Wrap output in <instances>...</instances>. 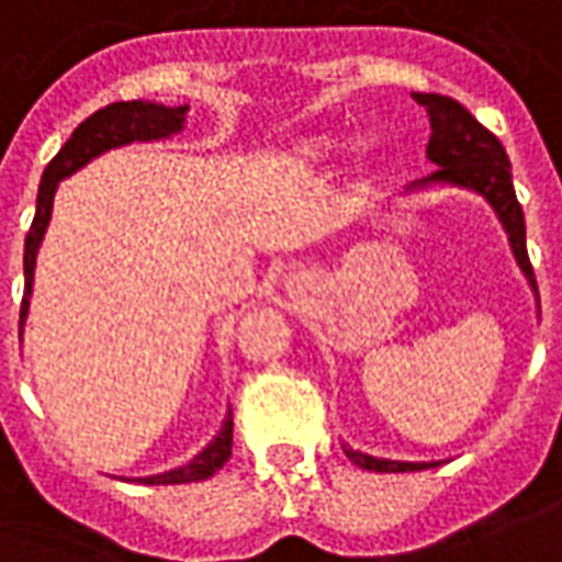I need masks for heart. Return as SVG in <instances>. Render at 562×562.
<instances>
[{
    "label": "heart",
    "instance_id": "1",
    "mask_svg": "<svg viewBox=\"0 0 562 562\" xmlns=\"http://www.w3.org/2000/svg\"><path fill=\"white\" fill-rule=\"evenodd\" d=\"M340 151V143L331 136H313L307 143H301L297 148V160L301 164H322V160H331Z\"/></svg>",
    "mask_w": 562,
    "mask_h": 562
}]
</instances>
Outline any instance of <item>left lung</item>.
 Masks as SVG:
<instances>
[{"mask_svg":"<svg viewBox=\"0 0 562 562\" xmlns=\"http://www.w3.org/2000/svg\"><path fill=\"white\" fill-rule=\"evenodd\" d=\"M419 105H426L431 124L429 145H426V158L438 164L441 170H435L426 179H419L407 191H423L431 186H457L465 191H474L493 206V213L505 227L512 252L517 258V268L524 270V277L536 289V277H532V265L527 255V222H524V210L517 203L512 182V164L502 143L486 131L484 124L457 100L441 97V93H414ZM404 191V194H407ZM347 453L359 469L368 472H419V469H431L438 462H398V459H376L362 450H352L344 445Z\"/></svg>","mask_w":562,"mask_h":562,"instance_id":"1","label":"left lung"}]
</instances>
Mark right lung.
Listing matches in <instances>:
<instances>
[{"label": "right lung", "mask_w": 562, "mask_h": 562, "mask_svg": "<svg viewBox=\"0 0 562 562\" xmlns=\"http://www.w3.org/2000/svg\"><path fill=\"white\" fill-rule=\"evenodd\" d=\"M188 105H164L148 103V100H131V103H112L93 112L88 121H81L72 136L66 139L60 151L54 155L45 172H42V186H38V200H35V218L23 243V304H21V335L26 313H30V294H33V273H35V255L42 246V237L48 231L50 210H54V194L66 176L78 172L85 164L100 158L109 148H121L131 143H158V139H170L172 133L186 127ZM231 445H234V417L227 407V417L222 429L210 445L200 450L198 457L170 469L164 474H148V477H136L143 484H191V481H206L213 477L231 457Z\"/></svg>", "instance_id": "1"}]
</instances>
